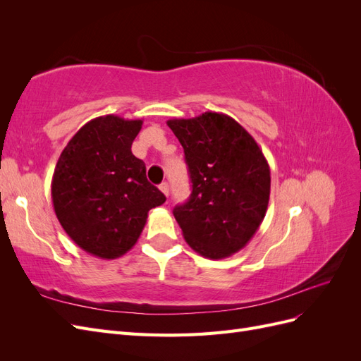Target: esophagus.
Here are the masks:
<instances>
[{
  "label": "esophagus",
  "instance_id": "obj_1",
  "mask_svg": "<svg viewBox=\"0 0 361 361\" xmlns=\"http://www.w3.org/2000/svg\"><path fill=\"white\" fill-rule=\"evenodd\" d=\"M159 190L166 194V195H169V192H170V187H169V183L167 182H162L161 185H159Z\"/></svg>",
  "mask_w": 361,
  "mask_h": 361
}]
</instances>
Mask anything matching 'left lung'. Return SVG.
<instances>
[{
	"label": "left lung",
	"instance_id": "1",
	"mask_svg": "<svg viewBox=\"0 0 361 361\" xmlns=\"http://www.w3.org/2000/svg\"><path fill=\"white\" fill-rule=\"evenodd\" d=\"M185 152L192 191L173 215L199 255L224 259L244 248L268 209L271 176L256 140L235 118L206 111L171 118Z\"/></svg>",
	"mask_w": 361,
	"mask_h": 361
}]
</instances>
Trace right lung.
Segmentation results:
<instances>
[{"label":"right lung","instance_id":"obj_1","mask_svg":"<svg viewBox=\"0 0 361 361\" xmlns=\"http://www.w3.org/2000/svg\"><path fill=\"white\" fill-rule=\"evenodd\" d=\"M143 120L114 114L87 122L63 149L51 182L64 232L87 253L123 256L135 245L152 207L166 202L130 152Z\"/></svg>","mask_w":361,"mask_h":361}]
</instances>
